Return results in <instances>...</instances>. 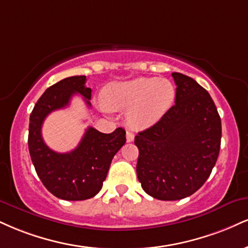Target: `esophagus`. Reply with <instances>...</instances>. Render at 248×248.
I'll return each mask as SVG.
<instances>
[{
    "instance_id": "esophagus-1",
    "label": "esophagus",
    "mask_w": 248,
    "mask_h": 248,
    "mask_svg": "<svg viewBox=\"0 0 248 248\" xmlns=\"http://www.w3.org/2000/svg\"><path fill=\"white\" fill-rule=\"evenodd\" d=\"M126 137H127L128 142H133L134 141V134L132 132H129V130H127Z\"/></svg>"
}]
</instances>
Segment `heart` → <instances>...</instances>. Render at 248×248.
I'll list each match as a JSON object with an SVG mask.
<instances>
[{"instance_id": "1", "label": "heart", "mask_w": 248, "mask_h": 248, "mask_svg": "<svg viewBox=\"0 0 248 248\" xmlns=\"http://www.w3.org/2000/svg\"><path fill=\"white\" fill-rule=\"evenodd\" d=\"M175 89L170 80L156 77L113 82L101 92V101L112 111H126L127 122L135 129L153 126L172 106Z\"/></svg>"}]
</instances>
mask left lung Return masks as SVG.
<instances>
[{"mask_svg":"<svg viewBox=\"0 0 248 248\" xmlns=\"http://www.w3.org/2000/svg\"><path fill=\"white\" fill-rule=\"evenodd\" d=\"M172 77L175 104L135 136L137 178L145 193L163 201L187 198L207 181L222 137L219 114L208 91L180 73Z\"/></svg>","mask_w":248,"mask_h":248,"instance_id":"8db88e82","label":"left lung"}]
</instances>
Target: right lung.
<instances>
[{
  "instance_id": "add662e5",
  "label": "right lung",
  "mask_w": 248,
  "mask_h": 248,
  "mask_svg": "<svg viewBox=\"0 0 248 248\" xmlns=\"http://www.w3.org/2000/svg\"><path fill=\"white\" fill-rule=\"evenodd\" d=\"M85 82V76H71L49 86L30 115L28 143L35 172L53 195L67 201L88 200L99 193L113 157L126 143L122 128L104 134L92 127L85 130L82 141L70 153H55L44 142L41 127L50 112L69 105L76 93L91 106V89L86 88Z\"/></svg>"
}]
</instances>
